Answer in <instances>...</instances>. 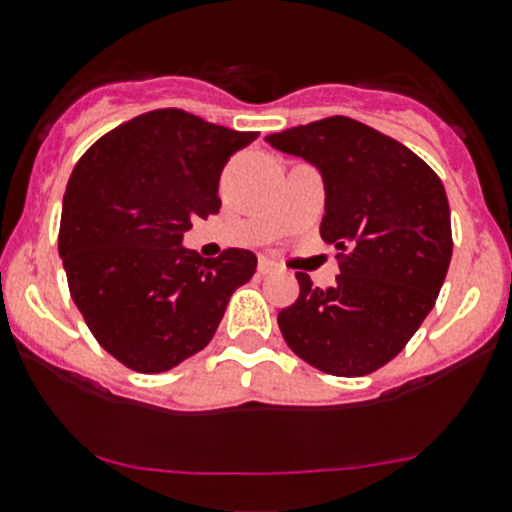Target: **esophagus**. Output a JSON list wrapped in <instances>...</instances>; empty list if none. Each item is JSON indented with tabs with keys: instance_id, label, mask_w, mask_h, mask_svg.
<instances>
[{
	"instance_id": "obj_1",
	"label": "esophagus",
	"mask_w": 512,
	"mask_h": 512,
	"mask_svg": "<svg viewBox=\"0 0 512 512\" xmlns=\"http://www.w3.org/2000/svg\"><path fill=\"white\" fill-rule=\"evenodd\" d=\"M257 272L260 275H272V272H280V265L275 260H270V257H260L257 260Z\"/></svg>"
}]
</instances>
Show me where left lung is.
<instances>
[{"label":"left lung","mask_w":512,"mask_h":512,"mask_svg":"<svg viewBox=\"0 0 512 512\" xmlns=\"http://www.w3.org/2000/svg\"><path fill=\"white\" fill-rule=\"evenodd\" d=\"M310 162L325 185L320 235L340 252L332 287L297 272L300 297L277 315L290 350L330 375L360 377L415 335L453 257L440 177L393 137L350 117H327L267 137Z\"/></svg>","instance_id":"obj_1"}]
</instances>
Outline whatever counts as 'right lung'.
<instances>
[{
    "mask_svg": "<svg viewBox=\"0 0 512 512\" xmlns=\"http://www.w3.org/2000/svg\"><path fill=\"white\" fill-rule=\"evenodd\" d=\"M257 140L182 109L140 114L94 142L67 182L59 257L99 345L137 372H165L215 335L232 292L255 275L250 250L205 260L182 245L220 210V175Z\"/></svg>",
    "mask_w": 512,
    "mask_h": 512,
    "instance_id": "right-lung-1",
    "label": "right lung"
}]
</instances>
